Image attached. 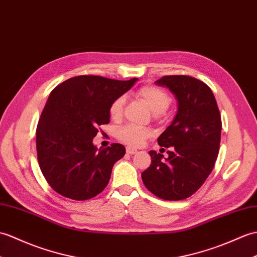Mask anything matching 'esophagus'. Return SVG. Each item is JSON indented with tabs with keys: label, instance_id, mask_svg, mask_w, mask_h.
<instances>
[{
	"label": "esophagus",
	"instance_id": "1",
	"mask_svg": "<svg viewBox=\"0 0 257 257\" xmlns=\"http://www.w3.org/2000/svg\"><path fill=\"white\" fill-rule=\"evenodd\" d=\"M126 152L128 153V154H136L137 152H138V151H137L136 150V149H134V148H130V147H127L126 148Z\"/></svg>",
	"mask_w": 257,
	"mask_h": 257
}]
</instances>
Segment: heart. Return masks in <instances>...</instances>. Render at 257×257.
Instances as JSON below:
<instances>
[{
  "label": "heart",
  "instance_id": "heart-1",
  "mask_svg": "<svg viewBox=\"0 0 257 257\" xmlns=\"http://www.w3.org/2000/svg\"><path fill=\"white\" fill-rule=\"evenodd\" d=\"M137 97L145 103L157 118L162 117L172 104V97L168 92L154 85H145L137 91ZM124 96H118L109 105V116L114 120L122 117L124 107ZM152 133L150 129L142 128L134 124H127L119 128L116 133L117 138L131 147H140L147 139L150 138Z\"/></svg>",
  "mask_w": 257,
  "mask_h": 257
}]
</instances>
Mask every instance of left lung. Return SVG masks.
Instances as JSON below:
<instances>
[{
	"mask_svg": "<svg viewBox=\"0 0 257 257\" xmlns=\"http://www.w3.org/2000/svg\"><path fill=\"white\" fill-rule=\"evenodd\" d=\"M158 85L175 95L178 109L174 120L158 138L170 148L169 158L150 151L151 164L142 172L145 186L164 200H182L195 194L211 173L221 139V115L206 83L188 75H165Z\"/></svg>",
	"mask_w": 257,
	"mask_h": 257,
	"instance_id": "8db88e82",
	"label": "left lung"
}]
</instances>
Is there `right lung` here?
Segmentation results:
<instances>
[{
	"label": "right lung",
	"instance_id": "right-lung-1",
	"mask_svg": "<svg viewBox=\"0 0 257 257\" xmlns=\"http://www.w3.org/2000/svg\"><path fill=\"white\" fill-rule=\"evenodd\" d=\"M137 80L79 75L52 89L36 129V148L39 168L55 192L73 200L103 192L126 149L119 143L97 149L93 138L109 122L111 101Z\"/></svg>",
	"mask_w": 257,
	"mask_h": 257
}]
</instances>
